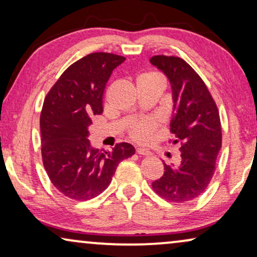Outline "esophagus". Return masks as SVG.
<instances>
[{"label":"esophagus","mask_w":257,"mask_h":257,"mask_svg":"<svg viewBox=\"0 0 257 257\" xmlns=\"http://www.w3.org/2000/svg\"><path fill=\"white\" fill-rule=\"evenodd\" d=\"M137 153L140 154V156H150L151 152L147 149H144V147H138L137 149Z\"/></svg>","instance_id":"1"}]
</instances>
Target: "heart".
Instances as JSON below:
<instances>
[{
    "label": "heart",
    "instance_id": "obj_1",
    "mask_svg": "<svg viewBox=\"0 0 257 257\" xmlns=\"http://www.w3.org/2000/svg\"><path fill=\"white\" fill-rule=\"evenodd\" d=\"M145 80H163L165 82L164 77L156 71L144 72L138 77L139 82H145ZM158 127V121L154 118H142L136 119L135 121L131 122L128 126V133L132 139L137 142H146L152 136V133L156 131Z\"/></svg>",
    "mask_w": 257,
    "mask_h": 257
}]
</instances>
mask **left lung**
<instances>
[{"label": "left lung", "instance_id": "obj_1", "mask_svg": "<svg viewBox=\"0 0 257 257\" xmlns=\"http://www.w3.org/2000/svg\"><path fill=\"white\" fill-rule=\"evenodd\" d=\"M170 79L174 111L171 132L180 143L181 163H164L163 177L152 182L153 191L171 202L191 201L208 187L222 144L220 114L208 87L195 70L175 56L157 55L150 59Z\"/></svg>", "mask_w": 257, "mask_h": 257}]
</instances>
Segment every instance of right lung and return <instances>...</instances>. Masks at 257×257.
<instances>
[{
	"instance_id": "obj_1",
	"label": "right lung",
	"mask_w": 257,
	"mask_h": 257,
	"mask_svg": "<svg viewBox=\"0 0 257 257\" xmlns=\"http://www.w3.org/2000/svg\"><path fill=\"white\" fill-rule=\"evenodd\" d=\"M125 57L93 52L62 73L45 97L40 125L42 159L52 185L70 199L96 198L111 184L120 161L132 157L131 144L112 151L91 147L87 126L103 113V94L113 69Z\"/></svg>"
}]
</instances>
